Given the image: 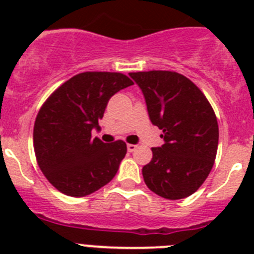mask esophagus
<instances>
[{
	"instance_id": "obj_1",
	"label": "esophagus",
	"mask_w": 254,
	"mask_h": 254,
	"mask_svg": "<svg viewBox=\"0 0 254 254\" xmlns=\"http://www.w3.org/2000/svg\"><path fill=\"white\" fill-rule=\"evenodd\" d=\"M127 151H130V153H133V151H134L135 149H137V145H133V143H127Z\"/></svg>"
}]
</instances>
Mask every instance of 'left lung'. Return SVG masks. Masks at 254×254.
<instances>
[{"instance_id": "obj_1", "label": "left lung", "mask_w": 254, "mask_h": 254, "mask_svg": "<svg viewBox=\"0 0 254 254\" xmlns=\"http://www.w3.org/2000/svg\"><path fill=\"white\" fill-rule=\"evenodd\" d=\"M142 89L153 125L165 143L153 147L143 181L159 196L178 200L192 195L212 170L219 143L216 116L204 93L174 71L130 72Z\"/></svg>"}]
</instances>
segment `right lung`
I'll use <instances>...</instances> for the list:
<instances>
[{"label": "right lung", "mask_w": 254, "mask_h": 254, "mask_svg": "<svg viewBox=\"0 0 254 254\" xmlns=\"http://www.w3.org/2000/svg\"><path fill=\"white\" fill-rule=\"evenodd\" d=\"M133 81L120 72H81L50 95L34 124V151L47 181L61 192L87 196L115 178L127 154L119 139L92 138L112 96Z\"/></svg>", "instance_id": "right-lung-1"}]
</instances>
